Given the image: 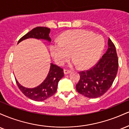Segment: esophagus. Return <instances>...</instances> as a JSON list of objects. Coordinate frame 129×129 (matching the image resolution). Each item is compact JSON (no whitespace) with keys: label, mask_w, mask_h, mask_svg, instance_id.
Here are the masks:
<instances>
[{"label":"esophagus","mask_w":129,"mask_h":129,"mask_svg":"<svg viewBox=\"0 0 129 129\" xmlns=\"http://www.w3.org/2000/svg\"><path fill=\"white\" fill-rule=\"evenodd\" d=\"M63 73H64L65 75H67V74H69L70 73H71V71L69 70L64 69V70H63Z\"/></svg>","instance_id":"esophagus-1"}]
</instances>
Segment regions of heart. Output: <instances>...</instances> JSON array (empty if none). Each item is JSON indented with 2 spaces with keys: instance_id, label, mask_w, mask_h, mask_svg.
<instances>
[{
  "instance_id": "heart-1",
  "label": "heart",
  "mask_w": 129,
  "mask_h": 129,
  "mask_svg": "<svg viewBox=\"0 0 129 129\" xmlns=\"http://www.w3.org/2000/svg\"><path fill=\"white\" fill-rule=\"evenodd\" d=\"M104 47L103 36L85 29H74L62 34L59 41H53L50 50L57 64L63 65L72 55L71 66L84 69L96 62Z\"/></svg>"
}]
</instances>
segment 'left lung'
I'll return each instance as SVG.
<instances>
[{
  "label": "left lung",
  "instance_id": "obj_1",
  "mask_svg": "<svg viewBox=\"0 0 129 129\" xmlns=\"http://www.w3.org/2000/svg\"><path fill=\"white\" fill-rule=\"evenodd\" d=\"M109 47L98 62L89 70L79 72L76 88L78 93L89 98L101 96L110 87L117 75L118 58L114 44L110 39Z\"/></svg>",
  "mask_w": 129,
  "mask_h": 129
}]
</instances>
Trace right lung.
Returning a JSON list of instances; mask_svg holds the SVG:
<instances>
[{
  "label": "right lung",
  "instance_id": "add662e5",
  "mask_svg": "<svg viewBox=\"0 0 129 129\" xmlns=\"http://www.w3.org/2000/svg\"><path fill=\"white\" fill-rule=\"evenodd\" d=\"M50 32V29L48 28L38 26L22 36L19 40L18 44L23 40L28 38L45 39L50 42L51 39L49 36ZM63 76V69L51 63L50 71L46 79L41 85L35 88H28L22 86L16 79H15L19 88L26 97L36 101H43L54 94L57 90L59 81Z\"/></svg>",
  "mask_w": 129,
  "mask_h": 129
}]
</instances>
